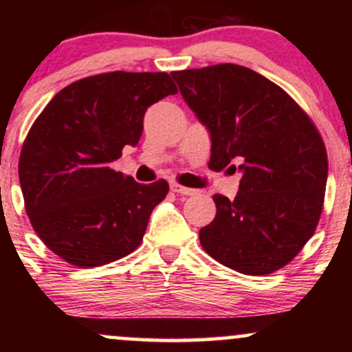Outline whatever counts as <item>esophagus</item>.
Wrapping results in <instances>:
<instances>
[{"label":"esophagus","mask_w":352,"mask_h":352,"mask_svg":"<svg viewBox=\"0 0 352 352\" xmlns=\"http://www.w3.org/2000/svg\"><path fill=\"white\" fill-rule=\"evenodd\" d=\"M170 190H172V192H175V193H180V195H193V193H195V190H193V188L184 187V185L175 184V182L170 184Z\"/></svg>","instance_id":"esophagus-1"}]
</instances>
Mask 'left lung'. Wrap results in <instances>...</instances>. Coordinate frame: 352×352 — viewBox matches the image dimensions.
I'll list each match as a JSON object with an SVG mask.
<instances>
[{
	"label": "left lung",
	"mask_w": 352,
	"mask_h": 352,
	"mask_svg": "<svg viewBox=\"0 0 352 352\" xmlns=\"http://www.w3.org/2000/svg\"><path fill=\"white\" fill-rule=\"evenodd\" d=\"M180 94L212 135L208 167L235 168L233 200L215 193L201 248L238 273L261 276L301 252L321 218L328 153L311 117L286 91L245 66L173 71Z\"/></svg>",
	"instance_id": "obj_1"
}]
</instances>
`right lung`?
Instances as JSON below:
<instances>
[{
    "instance_id": "1",
    "label": "right lung",
    "mask_w": 352,
    "mask_h": 352,
    "mask_svg": "<svg viewBox=\"0 0 352 352\" xmlns=\"http://www.w3.org/2000/svg\"><path fill=\"white\" fill-rule=\"evenodd\" d=\"M170 94L167 72H102L60 89L31 125L18 165L24 208L69 265L112 263L142 243L168 184H137L111 164L139 142L147 107Z\"/></svg>"
}]
</instances>
